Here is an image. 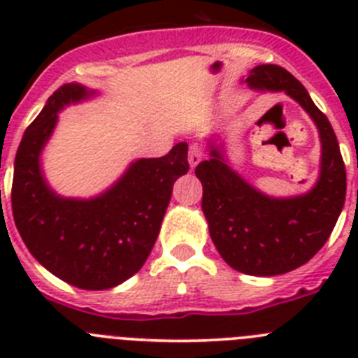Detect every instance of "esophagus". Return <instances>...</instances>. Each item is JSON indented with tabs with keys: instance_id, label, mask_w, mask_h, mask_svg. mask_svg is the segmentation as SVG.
<instances>
[{
	"instance_id": "esophagus-1",
	"label": "esophagus",
	"mask_w": 358,
	"mask_h": 358,
	"mask_svg": "<svg viewBox=\"0 0 358 358\" xmlns=\"http://www.w3.org/2000/svg\"><path fill=\"white\" fill-rule=\"evenodd\" d=\"M202 157H204V150L201 148V145H192V147H189V154H188L189 166H192V169H195V166H197V164L202 161Z\"/></svg>"
}]
</instances>
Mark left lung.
I'll use <instances>...</instances> for the list:
<instances>
[{"label":"left lung","mask_w":358,"mask_h":358,"mask_svg":"<svg viewBox=\"0 0 358 358\" xmlns=\"http://www.w3.org/2000/svg\"><path fill=\"white\" fill-rule=\"evenodd\" d=\"M255 91H285L308 113L321 140V170L312 189L271 197L227 164L222 143L208 141L210 159L195 176L202 182V211L215 248L229 267L249 276H278L301 267L324 245L346 199V169L330 122L287 69L256 66L245 78Z\"/></svg>","instance_id":"1"}]
</instances>
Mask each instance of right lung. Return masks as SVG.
<instances>
[{
  "instance_id": "obj_1",
  "label": "right lung",
  "mask_w": 358,
  "mask_h": 358,
  "mask_svg": "<svg viewBox=\"0 0 358 358\" xmlns=\"http://www.w3.org/2000/svg\"><path fill=\"white\" fill-rule=\"evenodd\" d=\"M82 84H64L24 131L14 161L12 213L31 256L53 276L85 290H106L134 276L147 262L172 197L173 182L189 170L188 145L163 157L129 164L96 197H62L50 188L41 154L69 103L94 96Z\"/></svg>"
}]
</instances>
